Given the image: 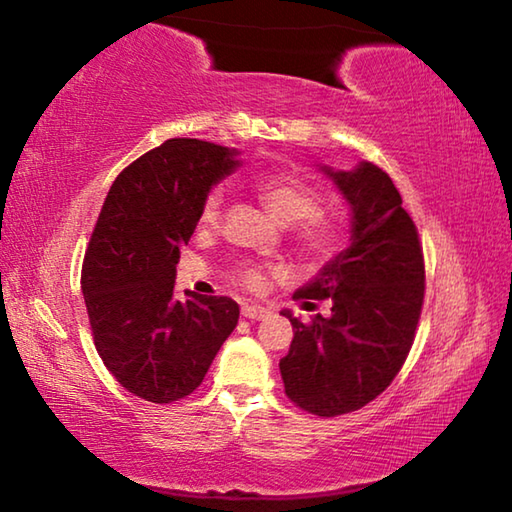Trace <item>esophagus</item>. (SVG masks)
Returning a JSON list of instances; mask_svg holds the SVG:
<instances>
[{"label":"esophagus","instance_id":"obj_1","mask_svg":"<svg viewBox=\"0 0 512 512\" xmlns=\"http://www.w3.org/2000/svg\"><path fill=\"white\" fill-rule=\"evenodd\" d=\"M268 314H271V311L259 307V305H244V307H241V316L248 318V320H264Z\"/></svg>","mask_w":512,"mask_h":512}]
</instances>
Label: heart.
<instances>
[{
	"instance_id": "1",
	"label": "heart",
	"mask_w": 512,
	"mask_h": 512,
	"mask_svg": "<svg viewBox=\"0 0 512 512\" xmlns=\"http://www.w3.org/2000/svg\"><path fill=\"white\" fill-rule=\"evenodd\" d=\"M253 189L257 196L266 203L268 210L275 214V219L284 225H296L298 244L311 255H327L339 241V228L327 216L318 214V194L305 180L289 173H264L253 180ZM223 210V192L212 189L205 196L201 207V225L203 228H216L221 221ZM275 273H280L275 268ZM239 280L248 289L259 291L266 284V271L262 266H241Z\"/></svg>"
}]
</instances>
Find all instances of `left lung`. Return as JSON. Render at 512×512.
Returning <instances> with one entry per match:
<instances>
[{
	"label": "left lung",
	"instance_id": "8db88e82",
	"mask_svg": "<svg viewBox=\"0 0 512 512\" xmlns=\"http://www.w3.org/2000/svg\"><path fill=\"white\" fill-rule=\"evenodd\" d=\"M318 171L348 205L350 241L293 296L307 307L329 298L332 314L302 323L282 311L293 341L280 372L291 402L334 418L375 400L400 372L422 311L424 262L388 173L366 160L350 171Z\"/></svg>",
	"mask_w": 512,
	"mask_h": 512
}]
</instances>
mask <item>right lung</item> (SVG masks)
I'll use <instances>...</instances> for the list:
<instances>
[{
    "label": "right lung",
    "instance_id": "right-lung-1",
    "mask_svg": "<svg viewBox=\"0 0 512 512\" xmlns=\"http://www.w3.org/2000/svg\"><path fill=\"white\" fill-rule=\"evenodd\" d=\"M239 167L237 149L176 137L121 171L103 201L81 289L99 357L146 402L194 393L237 327L235 300H178L173 282L205 196Z\"/></svg>",
    "mask_w": 512,
    "mask_h": 512
}]
</instances>
